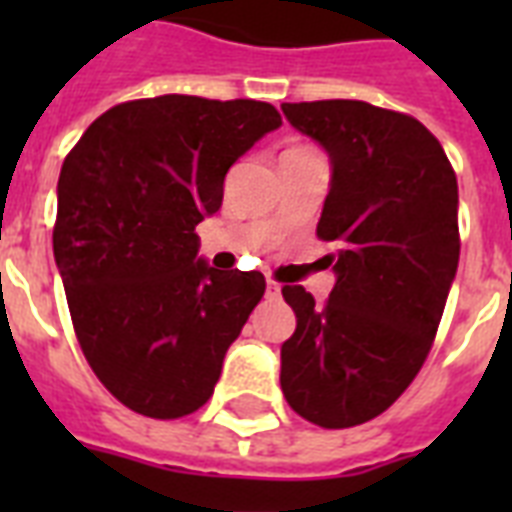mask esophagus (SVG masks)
<instances>
[{
  "mask_svg": "<svg viewBox=\"0 0 512 512\" xmlns=\"http://www.w3.org/2000/svg\"><path fill=\"white\" fill-rule=\"evenodd\" d=\"M279 284H276V281H271L268 279V295H279Z\"/></svg>",
  "mask_w": 512,
  "mask_h": 512,
  "instance_id": "obj_1",
  "label": "esophagus"
}]
</instances>
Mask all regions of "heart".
I'll use <instances>...</instances> for the list:
<instances>
[{
  "label": "heart",
  "instance_id": "1",
  "mask_svg": "<svg viewBox=\"0 0 512 512\" xmlns=\"http://www.w3.org/2000/svg\"><path fill=\"white\" fill-rule=\"evenodd\" d=\"M292 151H303V148H292Z\"/></svg>",
  "mask_w": 512,
  "mask_h": 512
}]
</instances>
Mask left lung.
<instances>
[{"label":"left lung","mask_w":512,"mask_h":512,"mask_svg":"<svg viewBox=\"0 0 512 512\" xmlns=\"http://www.w3.org/2000/svg\"><path fill=\"white\" fill-rule=\"evenodd\" d=\"M281 111L329 154L316 233L337 247L327 303L281 289L297 316L281 345V390L313 425L353 428L385 412L428 358L460 263L457 175L414 116L364 100Z\"/></svg>","instance_id":"obj_1"}]
</instances>
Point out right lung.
I'll use <instances>...</instances> for the list:
<instances>
[{"label": "right lung", "instance_id": "add662e5", "mask_svg": "<svg viewBox=\"0 0 512 512\" xmlns=\"http://www.w3.org/2000/svg\"><path fill=\"white\" fill-rule=\"evenodd\" d=\"M276 127L271 103L159 95L108 108L66 156L55 265L87 364L132 412L177 420L207 404L260 303L263 273L209 268L196 225Z\"/></svg>", "mask_w": 512, "mask_h": 512}]
</instances>
